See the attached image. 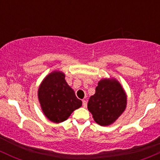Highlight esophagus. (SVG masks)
I'll use <instances>...</instances> for the list:
<instances>
[{
  "mask_svg": "<svg viewBox=\"0 0 160 160\" xmlns=\"http://www.w3.org/2000/svg\"><path fill=\"white\" fill-rule=\"evenodd\" d=\"M87 106H88V103H87V101L83 100V108H87Z\"/></svg>",
  "mask_w": 160,
  "mask_h": 160,
  "instance_id": "esophagus-1",
  "label": "esophagus"
}]
</instances>
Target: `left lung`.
<instances>
[{
    "mask_svg": "<svg viewBox=\"0 0 160 160\" xmlns=\"http://www.w3.org/2000/svg\"><path fill=\"white\" fill-rule=\"evenodd\" d=\"M127 98L120 83L115 80H102L95 93L90 98L88 110L95 122L106 126L112 124L125 111Z\"/></svg>",
    "mask_w": 160,
    "mask_h": 160,
    "instance_id": "obj_1",
    "label": "left lung"
}]
</instances>
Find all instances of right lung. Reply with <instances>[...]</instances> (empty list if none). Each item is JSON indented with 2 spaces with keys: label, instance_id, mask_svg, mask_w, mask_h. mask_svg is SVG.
Listing matches in <instances>:
<instances>
[{
  "label": "right lung",
  "instance_id": "add662e5",
  "mask_svg": "<svg viewBox=\"0 0 160 160\" xmlns=\"http://www.w3.org/2000/svg\"><path fill=\"white\" fill-rule=\"evenodd\" d=\"M38 95L45 115L56 123L67 120L72 111L82 105V101L66 82L65 75L58 71L45 78Z\"/></svg>",
  "mask_w": 160,
  "mask_h": 160
}]
</instances>
